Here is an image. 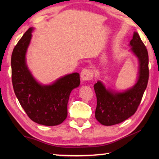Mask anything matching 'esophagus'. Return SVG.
Wrapping results in <instances>:
<instances>
[{
  "label": "esophagus",
  "instance_id": "obj_1",
  "mask_svg": "<svg viewBox=\"0 0 159 159\" xmlns=\"http://www.w3.org/2000/svg\"><path fill=\"white\" fill-rule=\"evenodd\" d=\"M94 71L92 69L85 68L80 72V77L83 80H90L93 79Z\"/></svg>",
  "mask_w": 159,
  "mask_h": 159
}]
</instances>
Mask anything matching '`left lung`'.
<instances>
[{
    "instance_id": "obj_1",
    "label": "left lung",
    "mask_w": 159,
    "mask_h": 159,
    "mask_svg": "<svg viewBox=\"0 0 159 159\" xmlns=\"http://www.w3.org/2000/svg\"><path fill=\"white\" fill-rule=\"evenodd\" d=\"M130 50L138 58V80L133 88L123 93L106 89L101 81L94 85L97 97L95 118L101 124L113 125L124 121L136 112L149 80V55L147 48L137 32L130 42Z\"/></svg>"
}]
</instances>
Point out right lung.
<instances>
[{"label": "right lung", "mask_w": 159, "mask_h": 159, "mask_svg": "<svg viewBox=\"0 0 159 159\" xmlns=\"http://www.w3.org/2000/svg\"><path fill=\"white\" fill-rule=\"evenodd\" d=\"M33 28H29L13 49L11 57L12 82L21 106L28 116L39 124H60L67 116L70 93L80 85V75H66L49 85L38 83L26 64V52Z\"/></svg>", "instance_id": "1"}]
</instances>
